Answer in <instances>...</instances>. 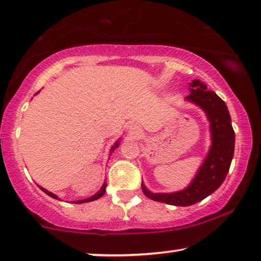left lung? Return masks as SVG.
Returning <instances> with one entry per match:
<instances>
[{
	"instance_id": "obj_1",
	"label": "left lung",
	"mask_w": 261,
	"mask_h": 261,
	"mask_svg": "<svg viewBox=\"0 0 261 261\" xmlns=\"http://www.w3.org/2000/svg\"><path fill=\"white\" fill-rule=\"evenodd\" d=\"M191 92L186 99L199 106L211 122L212 145L204 164L198 171L189 188L174 193H151L144 188V194L159 203L176 206H190L203 200L223 184L230 170L234 152V131L231 124V116L223 99L216 92L207 90V85L194 80Z\"/></svg>"
}]
</instances>
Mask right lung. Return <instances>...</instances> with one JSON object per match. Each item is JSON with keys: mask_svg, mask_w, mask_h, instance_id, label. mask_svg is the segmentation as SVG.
Segmentation results:
<instances>
[{"mask_svg": "<svg viewBox=\"0 0 261 261\" xmlns=\"http://www.w3.org/2000/svg\"><path fill=\"white\" fill-rule=\"evenodd\" d=\"M116 146H118V142L116 143V145H115L114 147H112V150H115V147H116ZM106 189H107V184H104V185L102 186V189H100L99 191L95 194V196H92L91 198H88V199H84V200H77V201H75V203H76V204H82V203H88V201H92V200L98 199V198H100V197L103 196L104 193H106ZM41 190H42V191H43V192H45L46 194H48V196L53 197V198H55V199H58L57 196H55V194H54V193H51V192H48V191H46V190L42 189V188H41Z\"/></svg>", "mask_w": 261, "mask_h": 261, "instance_id": "add662e5", "label": "right lung"}]
</instances>
